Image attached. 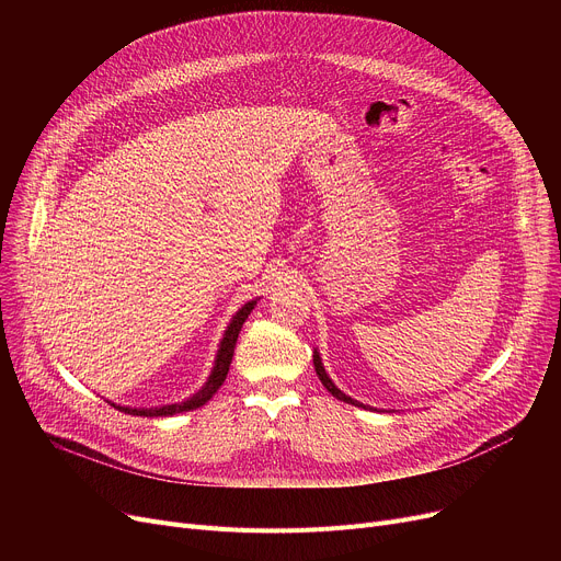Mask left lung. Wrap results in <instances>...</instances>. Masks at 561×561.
Here are the masks:
<instances>
[{
  "instance_id": "8db88e82",
  "label": "left lung",
  "mask_w": 561,
  "mask_h": 561,
  "mask_svg": "<svg viewBox=\"0 0 561 561\" xmlns=\"http://www.w3.org/2000/svg\"><path fill=\"white\" fill-rule=\"evenodd\" d=\"M313 366H316V373H318V377H320V381L322 385H325V389L334 396V398H339V400H343V402H350V404H357L359 407V402L357 400H352L350 396H345L343 391H339L336 387H334V381L328 377V373H325V368H322V364H320V357H318V352L313 355Z\"/></svg>"
}]
</instances>
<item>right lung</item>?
Returning a JSON list of instances; mask_svg holds the SVG:
<instances>
[{
  "label": "right lung",
  "mask_w": 561,
  "mask_h": 561,
  "mask_svg": "<svg viewBox=\"0 0 561 561\" xmlns=\"http://www.w3.org/2000/svg\"><path fill=\"white\" fill-rule=\"evenodd\" d=\"M254 300L252 302H248L239 313L233 316V320H231V325L227 328V332H225V339H222V343H220V350H218V359H216V366H214V370H211V377H209V381H206V385L202 387V391L199 393H195L191 400H186V402H182V404H168V407H154V409H129V407H115V409H121V411H125V414H131V416H147V419H154V416H172V414H182V411H191V409H197V407H202L204 402H209L211 398H214V393L222 387V381H225V377H227V373H229V364H231V357H233V347H236V339H239V332H241V328H243V322H245V318L250 316V311L254 309Z\"/></svg>",
  "instance_id": "obj_1"
}]
</instances>
